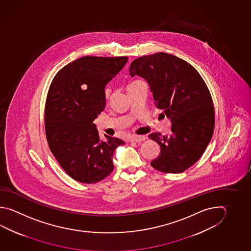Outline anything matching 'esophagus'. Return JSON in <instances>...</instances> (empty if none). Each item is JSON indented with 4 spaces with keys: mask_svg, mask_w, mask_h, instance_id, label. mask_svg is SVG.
Masks as SVG:
<instances>
[{
    "mask_svg": "<svg viewBox=\"0 0 251 251\" xmlns=\"http://www.w3.org/2000/svg\"><path fill=\"white\" fill-rule=\"evenodd\" d=\"M146 139L145 136H132L130 138L131 142H141Z\"/></svg>",
    "mask_w": 251,
    "mask_h": 251,
    "instance_id": "obj_1",
    "label": "esophagus"
}]
</instances>
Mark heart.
Listing matches in <instances>:
<instances>
[{
    "instance_id": "obj_1",
    "label": "heart",
    "mask_w": 251,
    "mask_h": 251,
    "mask_svg": "<svg viewBox=\"0 0 251 251\" xmlns=\"http://www.w3.org/2000/svg\"><path fill=\"white\" fill-rule=\"evenodd\" d=\"M106 94H107V91H106Z\"/></svg>"
}]
</instances>
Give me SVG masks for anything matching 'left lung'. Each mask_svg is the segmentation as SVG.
Segmentation results:
<instances>
[{
	"label": "left lung",
	"instance_id": "left-lung-1",
	"mask_svg": "<svg viewBox=\"0 0 251 251\" xmlns=\"http://www.w3.org/2000/svg\"><path fill=\"white\" fill-rule=\"evenodd\" d=\"M129 74L147 80L154 104L172 124L170 136L148 137L161 147L151 167L164 173L184 172L203 154L214 131L215 111L205 81L189 63L164 52L135 59Z\"/></svg>",
	"mask_w": 251,
	"mask_h": 251
}]
</instances>
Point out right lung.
Returning a JSON list of instances; mask_svg holds the SVG:
<instances>
[{
	"instance_id": "right-lung-1",
	"label": "right lung",
	"mask_w": 251,
	"mask_h": 251,
	"mask_svg": "<svg viewBox=\"0 0 251 251\" xmlns=\"http://www.w3.org/2000/svg\"><path fill=\"white\" fill-rule=\"evenodd\" d=\"M128 57H80L57 72L48 91L45 132L53 155L73 179L92 184L114 171V150L125 142L100 140L93 122L105 107L104 88Z\"/></svg>"
}]
</instances>
